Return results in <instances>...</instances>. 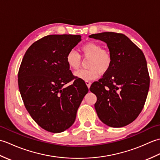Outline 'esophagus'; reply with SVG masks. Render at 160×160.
Listing matches in <instances>:
<instances>
[{"mask_svg":"<svg viewBox=\"0 0 160 160\" xmlns=\"http://www.w3.org/2000/svg\"><path fill=\"white\" fill-rule=\"evenodd\" d=\"M85 82H86V84H87V86L88 87V88H90V86H91V82H90V81L87 80Z\"/></svg>","mask_w":160,"mask_h":160,"instance_id":"1","label":"esophagus"}]
</instances>
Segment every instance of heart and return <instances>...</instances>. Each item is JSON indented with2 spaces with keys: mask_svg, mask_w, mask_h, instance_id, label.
<instances>
[{
  "mask_svg": "<svg viewBox=\"0 0 160 160\" xmlns=\"http://www.w3.org/2000/svg\"><path fill=\"white\" fill-rule=\"evenodd\" d=\"M81 55L89 58L87 67L89 69H81L74 73L75 76L83 80H92L99 76L104 74L109 70L112 63V56L109 51L102 49V46L97 42H89L80 47ZM66 62L69 68L78 70L81 65V57L75 51L71 50L66 56Z\"/></svg>",
  "mask_w": 160,
  "mask_h": 160,
  "instance_id": "heart-1",
  "label": "heart"
}]
</instances>
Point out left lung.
<instances>
[{
    "mask_svg": "<svg viewBox=\"0 0 160 160\" xmlns=\"http://www.w3.org/2000/svg\"><path fill=\"white\" fill-rule=\"evenodd\" d=\"M107 43L111 66L90 87L96 94L95 108L100 120L111 127H123L133 122L143 108L150 78L142 50L127 36L115 32L89 36Z\"/></svg>",
    "mask_w": 160,
    "mask_h": 160,
    "instance_id": "8db88e82",
    "label": "left lung"
}]
</instances>
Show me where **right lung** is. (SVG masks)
Wrapping results in <instances>:
<instances>
[{
	"label": "right lung",
	"instance_id": "obj_1",
	"mask_svg": "<svg viewBox=\"0 0 160 160\" xmlns=\"http://www.w3.org/2000/svg\"><path fill=\"white\" fill-rule=\"evenodd\" d=\"M80 35H49L29 47L20 64L18 87L26 109L37 124L51 132H61L74 123L80 104L89 89L75 78L66 56Z\"/></svg>",
	"mask_w": 160,
	"mask_h": 160
}]
</instances>
